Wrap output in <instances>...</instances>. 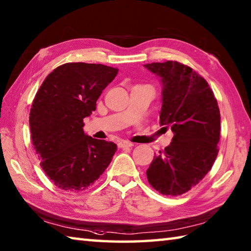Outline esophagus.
Here are the masks:
<instances>
[{
    "instance_id": "34e87169",
    "label": "esophagus",
    "mask_w": 251,
    "mask_h": 251,
    "mask_svg": "<svg viewBox=\"0 0 251 251\" xmlns=\"http://www.w3.org/2000/svg\"><path fill=\"white\" fill-rule=\"evenodd\" d=\"M118 146H119L120 149H124V148H131V146H133V144H132L131 142L120 140L119 142H118Z\"/></svg>"
}]
</instances>
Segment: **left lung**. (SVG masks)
Listing matches in <instances>:
<instances>
[{
    "mask_svg": "<svg viewBox=\"0 0 251 251\" xmlns=\"http://www.w3.org/2000/svg\"><path fill=\"white\" fill-rule=\"evenodd\" d=\"M144 67L162 83L159 124L174 132L164 152L154 156L148 180L165 196H180L197 186L219 153L221 115L209 84L196 71L177 61Z\"/></svg>",
    "mask_w": 251,
    "mask_h": 251,
    "instance_id": "left-lung-1",
    "label": "left lung"
}]
</instances>
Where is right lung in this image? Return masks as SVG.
<instances>
[{
    "label": "right lung",
    "mask_w": 251,
    "mask_h": 251,
    "mask_svg": "<svg viewBox=\"0 0 251 251\" xmlns=\"http://www.w3.org/2000/svg\"><path fill=\"white\" fill-rule=\"evenodd\" d=\"M118 69L94 63H65L53 70L37 92L29 113L31 141L41 167L56 187L83 191L95 182L117 151L113 142L84 133L83 119Z\"/></svg>",
    "instance_id": "obj_1"
}]
</instances>
